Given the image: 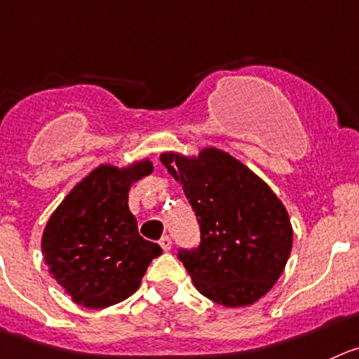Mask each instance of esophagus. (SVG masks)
Here are the masks:
<instances>
[{"label": "esophagus", "instance_id": "1", "mask_svg": "<svg viewBox=\"0 0 359 359\" xmlns=\"http://www.w3.org/2000/svg\"><path fill=\"white\" fill-rule=\"evenodd\" d=\"M159 244H161V248H163V250H164V251H170V250H172V239H170V237H168V236H164V237H161Z\"/></svg>", "mask_w": 359, "mask_h": 359}]
</instances>
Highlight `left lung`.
<instances>
[{"instance_id": "left-lung-1", "label": "left lung", "mask_w": 359, "mask_h": 359, "mask_svg": "<svg viewBox=\"0 0 359 359\" xmlns=\"http://www.w3.org/2000/svg\"><path fill=\"white\" fill-rule=\"evenodd\" d=\"M159 161L182 184L198 217L200 246L179 251L196 290L229 308L257 303L273 289L292 250L285 205L253 170L216 147L198 156L163 152Z\"/></svg>"}]
</instances>
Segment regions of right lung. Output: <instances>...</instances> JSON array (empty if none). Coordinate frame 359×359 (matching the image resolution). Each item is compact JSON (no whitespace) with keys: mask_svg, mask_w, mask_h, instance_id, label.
Returning <instances> with one entry per match:
<instances>
[{"mask_svg":"<svg viewBox=\"0 0 359 359\" xmlns=\"http://www.w3.org/2000/svg\"><path fill=\"white\" fill-rule=\"evenodd\" d=\"M154 172L149 157L127 166L99 164L70 189L42 233L49 273L76 304L108 308L138 290L159 244L138 233L129 189Z\"/></svg>","mask_w":359,"mask_h":359,"instance_id":"right-lung-1","label":"right lung"}]
</instances>
